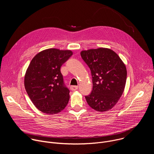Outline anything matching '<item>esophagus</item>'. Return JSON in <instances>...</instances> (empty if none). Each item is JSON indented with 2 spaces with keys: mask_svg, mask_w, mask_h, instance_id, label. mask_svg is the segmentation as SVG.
<instances>
[{
  "mask_svg": "<svg viewBox=\"0 0 154 154\" xmlns=\"http://www.w3.org/2000/svg\"><path fill=\"white\" fill-rule=\"evenodd\" d=\"M70 88L72 91H75L79 88V86H71Z\"/></svg>",
  "mask_w": 154,
  "mask_h": 154,
  "instance_id": "esophagus-1",
  "label": "esophagus"
}]
</instances>
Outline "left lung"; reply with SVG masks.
Wrapping results in <instances>:
<instances>
[{
	"mask_svg": "<svg viewBox=\"0 0 154 154\" xmlns=\"http://www.w3.org/2000/svg\"><path fill=\"white\" fill-rule=\"evenodd\" d=\"M80 55L90 68L93 78V90L85 96L86 102L96 111H108L117 103L124 92L127 79L125 65L110 49L82 51Z\"/></svg>",
	"mask_w": 154,
	"mask_h": 154,
	"instance_id": "8db88e82",
	"label": "left lung"
}]
</instances>
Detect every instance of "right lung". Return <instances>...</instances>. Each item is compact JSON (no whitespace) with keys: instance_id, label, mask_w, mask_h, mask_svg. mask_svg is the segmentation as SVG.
<instances>
[{"instance_id":"right-lung-1","label":"right lung","mask_w":154,"mask_h":154,"mask_svg":"<svg viewBox=\"0 0 154 154\" xmlns=\"http://www.w3.org/2000/svg\"><path fill=\"white\" fill-rule=\"evenodd\" d=\"M72 54L70 50L51 48L41 51L32 60L24 86L34 105L42 113H58L68 103L69 90L64 85L60 68Z\"/></svg>"}]
</instances>
